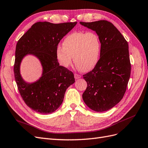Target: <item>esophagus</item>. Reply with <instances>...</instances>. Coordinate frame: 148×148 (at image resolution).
I'll return each mask as SVG.
<instances>
[{
  "label": "esophagus",
  "instance_id": "1",
  "mask_svg": "<svg viewBox=\"0 0 148 148\" xmlns=\"http://www.w3.org/2000/svg\"><path fill=\"white\" fill-rule=\"evenodd\" d=\"M74 76H75V79H78V78H81V75H79V74H77V73H75Z\"/></svg>",
  "mask_w": 148,
  "mask_h": 148
}]
</instances>
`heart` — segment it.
<instances>
[{
    "mask_svg": "<svg viewBox=\"0 0 148 148\" xmlns=\"http://www.w3.org/2000/svg\"><path fill=\"white\" fill-rule=\"evenodd\" d=\"M63 47L59 46L56 49V57L59 64L69 67L72 62L83 71L92 70L99 59L101 42L94 31H78L66 36L63 41Z\"/></svg>",
    "mask_w": 148,
    "mask_h": 148,
    "instance_id": "heart-1",
    "label": "heart"
}]
</instances>
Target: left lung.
I'll return each mask as SVG.
<instances>
[{
    "instance_id": "left-lung-1",
    "label": "left lung",
    "mask_w": 148,
    "mask_h": 148,
    "mask_svg": "<svg viewBox=\"0 0 148 148\" xmlns=\"http://www.w3.org/2000/svg\"><path fill=\"white\" fill-rule=\"evenodd\" d=\"M79 23L95 31L101 42L99 61L91 71L83 75L88 86L83 99L96 112L108 110L122 100L127 90L131 73L128 44L117 28L108 21Z\"/></svg>"
}]
</instances>
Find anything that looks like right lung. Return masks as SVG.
Returning <instances> with one entry per match:
<instances>
[{"instance_id": "obj_1", "label": "right lung", "mask_w": 148, "mask_h": 148, "mask_svg": "<svg viewBox=\"0 0 148 148\" xmlns=\"http://www.w3.org/2000/svg\"><path fill=\"white\" fill-rule=\"evenodd\" d=\"M77 23L37 22L17 42L13 67L15 82L25 104L39 113L56 111L63 102L66 89L75 82L72 71L59 65L56 49L60 40ZM27 54L36 56L43 68L42 77L31 84L26 83L19 73L21 60Z\"/></svg>"}]
</instances>
